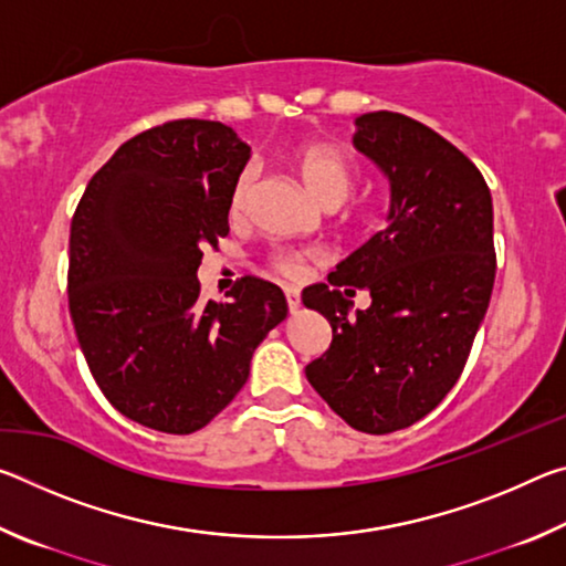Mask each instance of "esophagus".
I'll list each match as a JSON object with an SVG mask.
<instances>
[{
  "mask_svg": "<svg viewBox=\"0 0 566 566\" xmlns=\"http://www.w3.org/2000/svg\"><path fill=\"white\" fill-rule=\"evenodd\" d=\"M284 300H286V306H290V312H296L302 304V294L296 286H284Z\"/></svg>",
  "mask_w": 566,
  "mask_h": 566,
  "instance_id": "esophagus-1",
  "label": "esophagus"
}]
</instances>
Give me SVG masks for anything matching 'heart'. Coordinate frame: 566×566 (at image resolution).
<instances>
[{
    "instance_id": "b5f03b06",
    "label": "heart",
    "mask_w": 566,
    "mask_h": 566,
    "mask_svg": "<svg viewBox=\"0 0 566 566\" xmlns=\"http://www.w3.org/2000/svg\"><path fill=\"white\" fill-rule=\"evenodd\" d=\"M294 169L300 171L304 187L310 195L322 202L324 207H337L352 195L354 185H357V171H354L352 161L342 155L339 149L327 145H302L292 151ZM254 187V171L252 167L242 169L234 179L232 191H229V214L242 217L249 205V195ZM310 252H300V249H276L270 254V264L282 274H300L302 266L310 262Z\"/></svg>"
}]
</instances>
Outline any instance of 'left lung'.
Returning <instances> with one entry per match:
<instances>
[{"label": "left lung", "instance_id": "1", "mask_svg": "<svg viewBox=\"0 0 566 566\" xmlns=\"http://www.w3.org/2000/svg\"><path fill=\"white\" fill-rule=\"evenodd\" d=\"M354 147L389 177V224L302 292L332 324V344L306 364L317 395L367 434L427 417L462 375L490 306L496 252L482 171L442 134L405 114L357 117ZM357 289L369 311L348 319Z\"/></svg>", "mask_w": 566, "mask_h": 566}]
</instances>
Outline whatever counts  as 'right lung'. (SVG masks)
Masks as SVG:
<instances>
[{
    "label": "right lung",
    "mask_w": 566,
    "mask_h": 566,
    "mask_svg": "<svg viewBox=\"0 0 566 566\" xmlns=\"http://www.w3.org/2000/svg\"><path fill=\"white\" fill-rule=\"evenodd\" d=\"M249 159L232 127L171 119L137 134L90 179L70 232V314L102 395L167 434L207 427L286 317L282 290L242 276L202 302V249L229 234V191Z\"/></svg>",
    "instance_id": "right-lung-1"
}]
</instances>
